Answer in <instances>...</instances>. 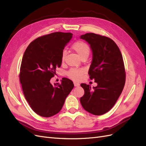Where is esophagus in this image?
I'll return each instance as SVG.
<instances>
[{
  "instance_id": "esophagus-1",
  "label": "esophagus",
  "mask_w": 146,
  "mask_h": 146,
  "mask_svg": "<svg viewBox=\"0 0 146 146\" xmlns=\"http://www.w3.org/2000/svg\"><path fill=\"white\" fill-rule=\"evenodd\" d=\"M74 85L75 86H80V84L77 82H74Z\"/></svg>"
}]
</instances>
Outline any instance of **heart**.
<instances>
[{
  "label": "heart",
  "mask_w": 146,
  "mask_h": 146,
  "mask_svg": "<svg viewBox=\"0 0 146 146\" xmlns=\"http://www.w3.org/2000/svg\"><path fill=\"white\" fill-rule=\"evenodd\" d=\"M73 50L77 53L78 56L82 59L83 57H88L90 53V48L86 43L83 41H77L72 45ZM66 51L64 50L61 55V61H64L66 58ZM83 70L78 69H71L68 72V76L74 80H78L81 78Z\"/></svg>",
  "instance_id": "heart-1"
}]
</instances>
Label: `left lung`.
<instances>
[{
    "label": "left lung",
    "instance_id": "left-lung-1",
    "mask_svg": "<svg viewBox=\"0 0 146 146\" xmlns=\"http://www.w3.org/2000/svg\"><path fill=\"white\" fill-rule=\"evenodd\" d=\"M90 46L92 58L89 69L91 79L98 85L92 89L85 83V94L80 103L86 111L99 116L108 112L116 104L125 82V68L119 47L112 39L93 33L80 36Z\"/></svg>",
    "mask_w": 146,
    "mask_h": 146
}]
</instances>
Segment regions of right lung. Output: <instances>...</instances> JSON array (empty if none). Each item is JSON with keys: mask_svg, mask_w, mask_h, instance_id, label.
Segmentation results:
<instances>
[{"mask_svg": "<svg viewBox=\"0 0 146 146\" xmlns=\"http://www.w3.org/2000/svg\"><path fill=\"white\" fill-rule=\"evenodd\" d=\"M72 38L70 33L55 32L31 42L24 52L20 69V82L25 99L38 115L48 117L62 108L73 89V82L63 78L61 84L52 85L62 61L63 49Z\"/></svg>", "mask_w": 146, "mask_h": 146, "instance_id": "obj_1", "label": "right lung"}]
</instances>
